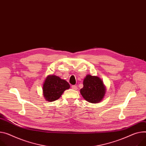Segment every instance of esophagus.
Returning a JSON list of instances; mask_svg holds the SVG:
<instances>
[{"mask_svg":"<svg viewBox=\"0 0 146 146\" xmlns=\"http://www.w3.org/2000/svg\"><path fill=\"white\" fill-rule=\"evenodd\" d=\"M72 88L74 89V90H77V89H78V87L75 85H72Z\"/></svg>","mask_w":146,"mask_h":146,"instance_id":"1","label":"esophagus"}]
</instances>
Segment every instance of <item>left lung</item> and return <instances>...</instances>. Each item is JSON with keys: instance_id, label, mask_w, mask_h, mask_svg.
Instances as JSON below:
<instances>
[{"instance_id": "left-lung-1", "label": "left lung", "mask_w": 146, "mask_h": 146, "mask_svg": "<svg viewBox=\"0 0 146 146\" xmlns=\"http://www.w3.org/2000/svg\"><path fill=\"white\" fill-rule=\"evenodd\" d=\"M83 85L80 93L86 101L92 104L102 101L105 95L106 88L101 78L88 74L84 78Z\"/></svg>"}]
</instances>
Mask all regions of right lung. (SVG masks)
Wrapping results in <instances>:
<instances>
[{"mask_svg": "<svg viewBox=\"0 0 146 146\" xmlns=\"http://www.w3.org/2000/svg\"><path fill=\"white\" fill-rule=\"evenodd\" d=\"M70 88L65 80L55 75H48L42 84V94L46 101L53 102L59 99L63 92Z\"/></svg>", "mask_w": 146, "mask_h": 146, "instance_id": "1", "label": "right lung"}]
</instances>
